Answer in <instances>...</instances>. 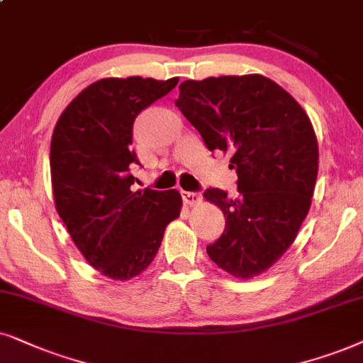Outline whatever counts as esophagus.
Masks as SVG:
<instances>
[{"instance_id":"34e87169","label":"esophagus","mask_w":363,"mask_h":363,"mask_svg":"<svg viewBox=\"0 0 363 363\" xmlns=\"http://www.w3.org/2000/svg\"><path fill=\"white\" fill-rule=\"evenodd\" d=\"M182 201H184L186 206H196L201 202V196L197 192H189V191H181Z\"/></svg>"}]
</instances>
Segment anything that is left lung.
Returning a JSON list of instances; mask_svg holds the SVG:
<instances>
[{"label":"left lung","mask_w":363,"mask_h":363,"mask_svg":"<svg viewBox=\"0 0 363 363\" xmlns=\"http://www.w3.org/2000/svg\"><path fill=\"white\" fill-rule=\"evenodd\" d=\"M176 106L211 151L230 156L239 197L207 189L225 230L207 255L238 279L265 272L287 252L311 209L318 144L301 104L262 74L219 76L179 84Z\"/></svg>","instance_id":"obj_1"}]
</instances>
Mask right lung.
<instances>
[{
    "mask_svg": "<svg viewBox=\"0 0 363 363\" xmlns=\"http://www.w3.org/2000/svg\"><path fill=\"white\" fill-rule=\"evenodd\" d=\"M179 77H104L62 111L51 138L55 206L89 265L113 280L144 272L161 247L182 197L171 191H131L133 124L144 108L176 88Z\"/></svg>",
    "mask_w": 363,
    "mask_h": 363,
    "instance_id": "right-lung-1",
    "label": "right lung"
}]
</instances>
